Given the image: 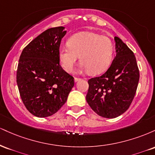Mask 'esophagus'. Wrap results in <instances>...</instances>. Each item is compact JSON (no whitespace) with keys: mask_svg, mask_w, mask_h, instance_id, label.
<instances>
[{"mask_svg":"<svg viewBox=\"0 0 155 155\" xmlns=\"http://www.w3.org/2000/svg\"><path fill=\"white\" fill-rule=\"evenodd\" d=\"M80 79H80V78H78V77L74 78V81H75V82H76V81H79Z\"/></svg>","mask_w":155,"mask_h":155,"instance_id":"1","label":"esophagus"}]
</instances>
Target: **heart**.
Wrapping results in <instances>:
<instances>
[{"instance_id": "1", "label": "heart", "mask_w": 155, "mask_h": 155, "mask_svg": "<svg viewBox=\"0 0 155 155\" xmlns=\"http://www.w3.org/2000/svg\"><path fill=\"white\" fill-rule=\"evenodd\" d=\"M114 51V44L108 37L91 32H81L68 40V47L59 48L58 58L66 72L74 71L79 57L84 69H87L90 74H97L107 69Z\"/></svg>"}]
</instances>
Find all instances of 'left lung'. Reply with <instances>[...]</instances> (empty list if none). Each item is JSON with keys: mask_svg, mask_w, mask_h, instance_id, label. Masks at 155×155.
<instances>
[{"mask_svg": "<svg viewBox=\"0 0 155 155\" xmlns=\"http://www.w3.org/2000/svg\"><path fill=\"white\" fill-rule=\"evenodd\" d=\"M117 55L106 73L88 80L86 100L99 116L115 118L128 109L136 95L139 70L133 51L115 37Z\"/></svg>", "mask_w": 155, "mask_h": 155, "instance_id": "1", "label": "left lung"}]
</instances>
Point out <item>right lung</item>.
<instances>
[{"instance_id": "obj_1", "label": "right lung", "mask_w": 155, "mask_h": 155, "mask_svg": "<svg viewBox=\"0 0 155 155\" xmlns=\"http://www.w3.org/2000/svg\"><path fill=\"white\" fill-rule=\"evenodd\" d=\"M63 27L49 28L30 42L19 57L17 83L27 109L38 117L56 113L66 102L74 78L60 64L58 50L66 33Z\"/></svg>"}]
</instances>
